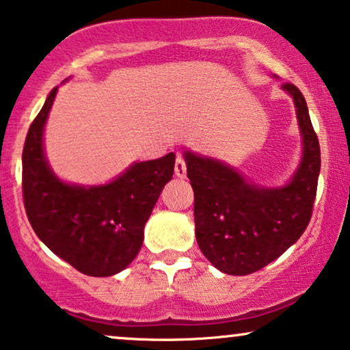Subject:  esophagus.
I'll return each instance as SVG.
<instances>
[{
	"instance_id": "esophagus-1",
	"label": "esophagus",
	"mask_w": 350,
	"mask_h": 350,
	"mask_svg": "<svg viewBox=\"0 0 350 350\" xmlns=\"http://www.w3.org/2000/svg\"><path fill=\"white\" fill-rule=\"evenodd\" d=\"M174 172L178 178H185V174H187V165H185V160L183 157H178L176 158V165H174Z\"/></svg>"
}]
</instances>
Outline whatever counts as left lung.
Here are the masks:
<instances>
[{
    "label": "left lung",
    "instance_id": "left-lung-1",
    "mask_svg": "<svg viewBox=\"0 0 350 350\" xmlns=\"http://www.w3.org/2000/svg\"><path fill=\"white\" fill-rule=\"evenodd\" d=\"M283 90L296 105L302 160L290 183L267 189L248 184L226 163L185 152L195 204V235L202 253L229 275H248L275 260L309 226L320 174V144L302 92Z\"/></svg>",
    "mask_w": 350,
    "mask_h": 350
}]
</instances>
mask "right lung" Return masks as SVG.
<instances>
[{
	"label": "right lung",
	"mask_w": 350,
	"mask_h": 350,
	"mask_svg": "<svg viewBox=\"0 0 350 350\" xmlns=\"http://www.w3.org/2000/svg\"><path fill=\"white\" fill-rule=\"evenodd\" d=\"M57 88L30 124L22 152V192L38 239L65 262L90 277L126 269L144 241V226L174 172V153L133 163L105 185L65 184L51 171L43 131Z\"/></svg>",
	"instance_id": "right-lung-1"
}]
</instances>
